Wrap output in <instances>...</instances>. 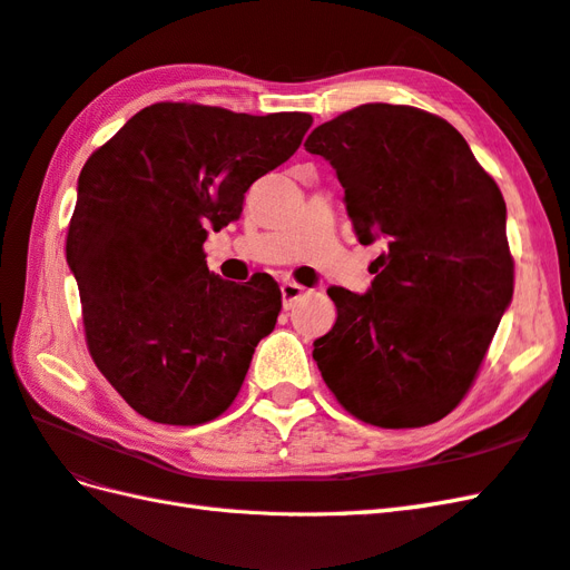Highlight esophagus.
<instances>
[{
  "label": "esophagus",
  "instance_id": "esophagus-1",
  "mask_svg": "<svg viewBox=\"0 0 570 570\" xmlns=\"http://www.w3.org/2000/svg\"><path fill=\"white\" fill-rule=\"evenodd\" d=\"M281 295H283V307L285 309H293L295 302L304 295V287L297 283H283L281 285Z\"/></svg>",
  "mask_w": 570,
  "mask_h": 570
}]
</instances>
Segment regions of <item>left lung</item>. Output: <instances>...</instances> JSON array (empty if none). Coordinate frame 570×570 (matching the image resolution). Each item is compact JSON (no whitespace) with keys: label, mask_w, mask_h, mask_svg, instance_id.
Here are the masks:
<instances>
[{"label":"left lung","mask_w":570,"mask_h":570,"mask_svg":"<svg viewBox=\"0 0 570 570\" xmlns=\"http://www.w3.org/2000/svg\"><path fill=\"white\" fill-rule=\"evenodd\" d=\"M304 147L336 169L360 244L386 242L365 295L328 287L338 318L314 341L322 377L360 421L435 423L512 302L501 190L448 120L411 106H357Z\"/></svg>","instance_id":"obj_1"}]
</instances>
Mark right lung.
I'll use <instances>...</instances> for the list:
<instances>
[{"label": "right lung", "instance_id": "obj_1", "mask_svg": "<svg viewBox=\"0 0 570 570\" xmlns=\"http://www.w3.org/2000/svg\"><path fill=\"white\" fill-rule=\"evenodd\" d=\"M309 125V114L155 104L81 169L67 266L96 367L145 419L198 425L239 394L281 289L266 273L222 281L203 242L242 217L248 186L293 157Z\"/></svg>", "mask_w": 570, "mask_h": 570}]
</instances>
